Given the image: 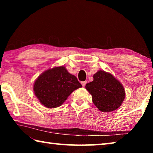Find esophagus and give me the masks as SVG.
Here are the masks:
<instances>
[{
  "mask_svg": "<svg viewBox=\"0 0 153 153\" xmlns=\"http://www.w3.org/2000/svg\"><path fill=\"white\" fill-rule=\"evenodd\" d=\"M86 83H87V82H86V81L82 82H81V84H82V86H86Z\"/></svg>",
  "mask_w": 153,
  "mask_h": 153,
  "instance_id": "34e87169",
  "label": "esophagus"
}]
</instances>
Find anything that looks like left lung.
Here are the masks:
<instances>
[{"label":"left lung","mask_w":153,"mask_h":153,"mask_svg":"<svg viewBox=\"0 0 153 153\" xmlns=\"http://www.w3.org/2000/svg\"><path fill=\"white\" fill-rule=\"evenodd\" d=\"M94 80L86 84V88L92 95V102L102 112H111L122 104L126 93L122 84L113 75L98 71Z\"/></svg>","instance_id":"1"}]
</instances>
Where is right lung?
Returning <instances> with one entry per match:
<instances>
[{
  "instance_id": "add662e5",
  "label": "right lung",
  "mask_w": 153,
  "mask_h": 153,
  "mask_svg": "<svg viewBox=\"0 0 153 153\" xmlns=\"http://www.w3.org/2000/svg\"><path fill=\"white\" fill-rule=\"evenodd\" d=\"M82 87L77 77L63 66L53 67L38 76L33 91L41 104L47 108L60 107L75 90Z\"/></svg>"
}]
</instances>
